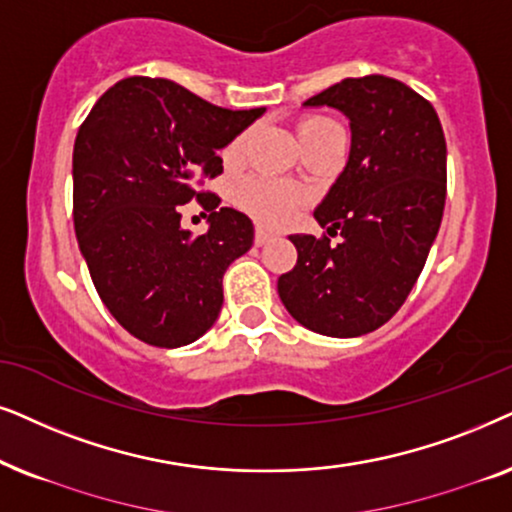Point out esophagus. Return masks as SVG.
<instances>
[{
  "instance_id": "esophagus-1",
  "label": "esophagus",
  "mask_w": 512,
  "mask_h": 512,
  "mask_svg": "<svg viewBox=\"0 0 512 512\" xmlns=\"http://www.w3.org/2000/svg\"><path fill=\"white\" fill-rule=\"evenodd\" d=\"M271 241V231H267L264 227H257L255 229V245H264Z\"/></svg>"
}]
</instances>
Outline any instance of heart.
Segmentation results:
<instances>
[{"mask_svg":"<svg viewBox=\"0 0 512 512\" xmlns=\"http://www.w3.org/2000/svg\"><path fill=\"white\" fill-rule=\"evenodd\" d=\"M297 135L302 140L304 149H311L320 145V142L337 138V135H346L344 128L337 124L335 119L323 117V114H311V117H304L297 121ZM245 142V133L238 135L224 147L222 156L227 161H234L238 154H241ZM304 194L302 189L290 185V182H281V180H269V177L262 175H250L241 180L234 189V201L241 206L245 213L255 217L264 224H276L288 222L295 208L302 203Z\"/></svg>","mask_w":512,"mask_h":512,"instance_id":"b5f03b06","label":"heart"}]
</instances>
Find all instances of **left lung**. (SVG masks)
Masks as SVG:
<instances>
[{
	"instance_id": "left-lung-1",
	"label": "left lung",
	"mask_w": 512,
	"mask_h": 512,
	"mask_svg": "<svg viewBox=\"0 0 512 512\" xmlns=\"http://www.w3.org/2000/svg\"><path fill=\"white\" fill-rule=\"evenodd\" d=\"M304 105L335 107L351 121L349 163L313 213L343 238L290 236L297 264L278 278V295L318 335L360 337L405 304L438 236L445 133L431 102L384 74L344 79Z\"/></svg>"
}]
</instances>
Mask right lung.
<instances>
[{
  "label": "right lung",
  "instance_id": "obj_1",
  "mask_svg": "<svg viewBox=\"0 0 512 512\" xmlns=\"http://www.w3.org/2000/svg\"><path fill=\"white\" fill-rule=\"evenodd\" d=\"M264 107L224 109L170 79L128 77L95 102L72 154L74 231L102 304L140 342L177 349L213 327L222 276L252 245V222L203 180L222 173L229 145ZM199 200L211 227H179Z\"/></svg>",
  "mask_w": 512,
  "mask_h": 512
}]
</instances>
